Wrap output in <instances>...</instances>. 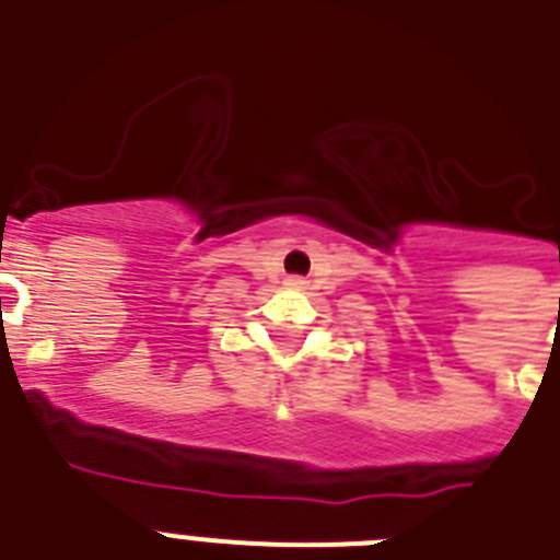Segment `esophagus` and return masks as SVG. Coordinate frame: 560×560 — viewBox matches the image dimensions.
<instances>
[{
    "mask_svg": "<svg viewBox=\"0 0 560 560\" xmlns=\"http://www.w3.org/2000/svg\"><path fill=\"white\" fill-rule=\"evenodd\" d=\"M285 285H289V289H305V280L303 277H289V280H285Z\"/></svg>",
    "mask_w": 560,
    "mask_h": 560,
    "instance_id": "34e87169",
    "label": "esophagus"
}]
</instances>
